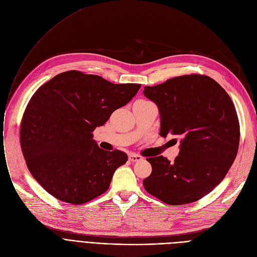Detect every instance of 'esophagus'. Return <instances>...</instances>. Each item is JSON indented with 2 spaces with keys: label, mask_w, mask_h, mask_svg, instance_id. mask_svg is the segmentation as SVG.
I'll return each mask as SVG.
<instances>
[{
  "label": "esophagus",
  "mask_w": 257,
  "mask_h": 257,
  "mask_svg": "<svg viewBox=\"0 0 257 257\" xmlns=\"http://www.w3.org/2000/svg\"><path fill=\"white\" fill-rule=\"evenodd\" d=\"M143 158L141 157V156H139V155H135V154H131L130 156H128V160L131 161V162H138V161H141Z\"/></svg>",
  "instance_id": "34e87169"
}]
</instances>
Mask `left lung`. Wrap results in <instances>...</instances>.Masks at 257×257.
<instances>
[{
  "label": "left lung",
  "instance_id": "left-lung-1",
  "mask_svg": "<svg viewBox=\"0 0 257 257\" xmlns=\"http://www.w3.org/2000/svg\"><path fill=\"white\" fill-rule=\"evenodd\" d=\"M143 93L158 105L162 137L180 138L173 162L147 159L153 171L143 180L145 190L171 205L201 199L222 182L237 154L239 123L231 98L215 80L196 73L145 86Z\"/></svg>",
  "mask_w": 257,
  "mask_h": 257
}]
</instances>
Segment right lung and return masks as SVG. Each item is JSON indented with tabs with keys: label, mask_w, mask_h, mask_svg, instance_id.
I'll list each match as a JSON object with an SVG mask.
<instances>
[{
	"label": "right lung",
	"mask_w": 257,
	"mask_h": 257,
	"mask_svg": "<svg viewBox=\"0 0 257 257\" xmlns=\"http://www.w3.org/2000/svg\"><path fill=\"white\" fill-rule=\"evenodd\" d=\"M140 87L69 70L37 89L22 119L21 146L29 171L45 191L63 202L84 204L109 189L127 155L99 148L92 132Z\"/></svg>",
	"instance_id": "obj_1"
}]
</instances>
